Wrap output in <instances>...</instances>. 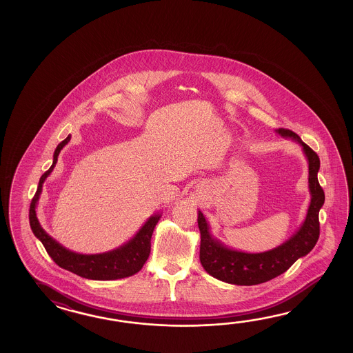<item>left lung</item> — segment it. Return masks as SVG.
Masks as SVG:
<instances>
[{"mask_svg": "<svg viewBox=\"0 0 353 353\" xmlns=\"http://www.w3.org/2000/svg\"><path fill=\"white\" fill-rule=\"evenodd\" d=\"M276 134L299 143L307 157L309 165L307 183L310 192L307 217L299 230L278 248L259 254H250L228 248L213 237L205 217L201 210H198L201 263L204 270L213 278L228 284L257 285L276 278L285 272L298 259L307 255L319 239V210L324 204V192L318 181V172L321 166L319 157L293 131L279 128Z\"/></svg>", "mask_w": 353, "mask_h": 353, "instance_id": "left-lung-1", "label": "left lung"}]
</instances>
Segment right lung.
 <instances>
[{
	"instance_id": "add662e5",
	"label": "right lung",
	"mask_w": 353,
	"mask_h": 353,
	"mask_svg": "<svg viewBox=\"0 0 353 353\" xmlns=\"http://www.w3.org/2000/svg\"><path fill=\"white\" fill-rule=\"evenodd\" d=\"M70 141V135L57 146L54 151L53 164L49 170L41 175L39 180L38 190L31 201L29 210V221L32 233L35 237L41 241L46 252L53 259L54 263L61 269L70 271L84 279L90 280H116V279L128 278L135 275L136 272L143 269L150 255L151 236L154 228L161 217V213H155L151 216L145 225L139 230V232L131 240L116 250L96 254V255H83L77 254L68 248H63L59 242L54 240L44 228L39 223L37 217V204L43 190V184L46 178L53 172L54 166L58 161V157L61 149Z\"/></svg>"
}]
</instances>
